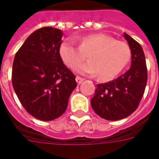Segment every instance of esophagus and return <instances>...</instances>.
<instances>
[{
    "mask_svg": "<svg viewBox=\"0 0 159 159\" xmlns=\"http://www.w3.org/2000/svg\"><path fill=\"white\" fill-rule=\"evenodd\" d=\"M76 83H77V84H81V83H83V81H84V79L83 78H82V77H80V76H76Z\"/></svg>",
    "mask_w": 159,
    "mask_h": 159,
    "instance_id": "esophagus-1",
    "label": "esophagus"
}]
</instances>
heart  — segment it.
<instances>
[{
    "label": "heart",
    "instance_id": "1",
    "mask_svg": "<svg viewBox=\"0 0 159 159\" xmlns=\"http://www.w3.org/2000/svg\"><path fill=\"white\" fill-rule=\"evenodd\" d=\"M59 53L68 67L75 70L89 55L90 61L77 68L83 75L97 76L109 80L121 72L130 59V49L123 41L116 40L103 34L88 35L80 40L79 46L72 39L61 43Z\"/></svg>",
    "mask_w": 159,
    "mask_h": 159
}]
</instances>
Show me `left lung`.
Instances as JSON below:
<instances>
[{"label":"left lung","instance_id":"left-lung-1","mask_svg":"<svg viewBox=\"0 0 159 159\" xmlns=\"http://www.w3.org/2000/svg\"><path fill=\"white\" fill-rule=\"evenodd\" d=\"M131 51L130 69L116 79L97 84L91 99L94 112L108 120L127 117L137 109L145 91L148 70L142 46L130 35L124 33Z\"/></svg>","mask_w":159,"mask_h":159}]
</instances>
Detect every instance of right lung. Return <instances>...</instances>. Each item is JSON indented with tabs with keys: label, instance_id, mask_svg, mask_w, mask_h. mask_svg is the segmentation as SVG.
<instances>
[{
	"label": "right lung",
	"instance_id": "right-lung-1",
	"mask_svg": "<svg viewBox=\"0 0 159 159\" xmlns=\"http://www.w3.org/2000/svg\"><path fill=\"white\" fill-rule=\"evenodd\" d=\"M61 29L43 27L29 35L15 56L11 82L23 108L49 121L66 111L76 76L63 63L59 49Z\"/></svg>",
	"mask_w": 159,
	"mask_h": 159
}]
</instances>
